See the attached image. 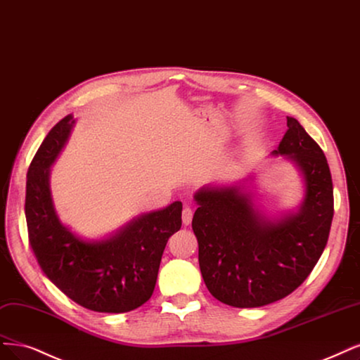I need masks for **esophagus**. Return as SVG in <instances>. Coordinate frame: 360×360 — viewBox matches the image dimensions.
Masks as SVG:
<instances>
[{"mask_svg": "<svg viewBox=\"0 0 360 360\" xmlns=\"http://www.w3.org/2000/svg\"><path fill=\"white\" fill-rule=\"evenodd\" d=\"M192 217H193V212H192V208H191V207H188V205H186V207L183 208V213H181V220H183V225H184V226L191 225Z\"/></svg>", "mask_w": 360, "mask_h": 360, "instance_id": "esophagus-1", "label": "esophagus"}]
</instances>
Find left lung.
Here are the masks:
<instances>
[{
    "instance_id": "left-lung-1",
    "label": "left lung",
    "mask_w": 360,
    "mask_h": 360,
    "mask_svg": "<svg viewBox=\"0 0 360 360\" xmlns=\"http://www.w3.org/2000/svg\"><path fill=\"white\" fill-rule=\"evenodd\" d=\"M271 156L300 171V207L269 216L255 201L253 176L196 191L192 229L207 289L237 308L264 307L300 288L323 253L333 217V188L325 153L301 123L288 117V131Z\"/></svg>"
}]
</instances>
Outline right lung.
Wrapping results in <instances>:
<instances>
[{"instance_id": "obj_1", "label": "right lung", "mask_w": 360, "mask_h": 360, "mask_svg": "<svg viewBox=\"0 0 360 360\" xmlns=\"http://www.w3.org/2000/svg\"><path fill=\"white\" fill-rule=\"evenodd\" d=\"M76 119L58 122L27 174L28 237L47 278L70 300L98 313H127L150 300L168 238L181 228V202L143 213L107 237L83 238L60 221L51 192V167Z\"/></svg>"}]
</instances>
